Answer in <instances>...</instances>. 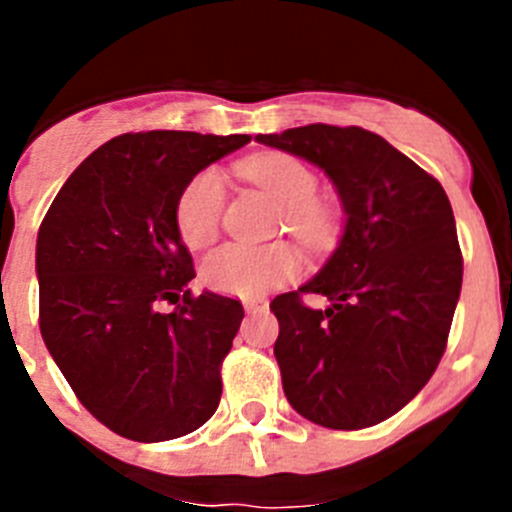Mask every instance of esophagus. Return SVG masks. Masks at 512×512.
Returning a JSON list of instances; mask_svg holds the SVG:
<instances>
[{
  "label": "esophagus",
  "instance_id": "esophagus-1",
  "mask_svg": "<svg viewBox=\"0 0 512 512\" xmlns=\"http://www.w3.org/2000/svg\"><path fill=\"white\" fill-rule=\"evenodd\" d=\"M266 305H269V302L261 300V297H253V300H246V302H243V307H246V312H259V310H266Z\"/></svg>",
  "mask_w": 512,
  "mask_h": 512
}]
</instances>
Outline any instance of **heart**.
<instances>
[{
    "mask_svg": "<svg viewBox=\"0 0 512 512\" xmlns=\"http://www.w3.org/2000/svg\"><path fill=\"white\" fill-rule=\"evenodd\" d=\"M248 182L259 184L279 205H284V225L307 246H325L336 233V210L315 197L318 176L300 158L289 153H261L241 164ZM225 189L215 169H205L182 189L174 207L176 230L189 248H202L220 230ZM302 256L289 243L251 248H217L202 264V282L215 292L233 297H259L271 287L300 277Z\"/></svg>",
    "mask_w": 512,
    "mask_h": 512,
    "instance_id": "heart-1",
    "label": "heart"
}]
</instances>
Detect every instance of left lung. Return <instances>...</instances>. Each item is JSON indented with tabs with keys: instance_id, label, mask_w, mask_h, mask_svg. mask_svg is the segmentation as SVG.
Here are the masks:
<instances>
[{
	"instance_id": "obj_1",
	"label": "left lung",
	"mask_w": 512,
	"mask_h": 512,
	"mask_svg": "<svg viewBox=\"0 0 512 512\" xmlns=\"http://www.w3.org/2000/svg\"><path fill=\"white\" fill-rule=\"evenodd\" d=\"M256 140L323 169L346 212L336 251L300 287L331 305L312 311L299 292L271 300L284 395L333 431L382 423L428 384L449 341L464 274L449 197L356 125L318 122Z\"/></svg>"
}]
</instances>
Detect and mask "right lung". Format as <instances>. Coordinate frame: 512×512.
<instances>
[{
    "instance_id": "obj_1",
    "label": "right lung",
    "mask_w": 512,
    "mask_h": 512,
    "mask_svg": "<svg viewBox=\"0 0 512 512\" xmlns=\"http://www.w3.org/2000/svg\"><path fill=\"white\" fill-rule=\"evenodd\" d=\"M248 140L117 135L76 166L45 212L35 246L40 333L81 405L117 436L171 441L217 410L243 305L189 292L192 253L174 207L194 176ZM164 301L177 307L161 311Z\"/></svg>"
}]
</instances>
